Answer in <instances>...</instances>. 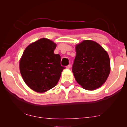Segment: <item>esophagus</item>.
Returning <instances> with one entry per match:
<instances>
[{"label": "esophagus", "instance_id": "obj_1", "mask_svg": "<svg viewBox=\"0 0 127 127\" xmlns=\"http://www.w3.org/2000/svg\"><path fill=\"white\" fill-rule=\"evenodd\" d=\"M70 67H71V65H69L67 66L66 68H67V69H70Z\"/></svg>", "mask_w": 127, "mask_h": 127}]
</instances>
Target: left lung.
I'll return each mask as SVG.
<instances>
[{
    "label": "left lung",
    "mask_w": 127,
    "mask_h": 127,
    "mask_svg": "<svg viewBox=\"0 0 127 127\" xmlns=\"http://www.w3.org/2000/svg\"><path fill=\"white\" fill-rule=\"evenodd\" d=\"M72 72L77 82L85 90H94L103 85L110 71L108 54L98 43L86 40L76 46Z\"/></svg>",
    "instance_id": "8db88e82"
}]
</instances>
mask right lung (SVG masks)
<instances>
[{"label":"right lung","mask_w":127,"mask_h":127,"mask_svg":"<svg viewBox=\"0 0 127 127\" xmlns=\"http://www.w3.org/2000/svg\"><path fill=\"white\" fill-rule=\"evenodd\" d=\"M57 45L42 38L29 44L20 61V70L28 86L37 93H44L56 86L65 67L61 57L54 53Z\"/></svg>","instance_id":"1"}]
</instances>
